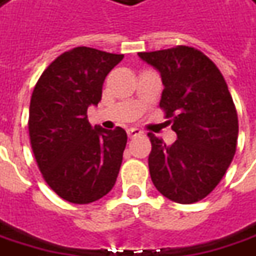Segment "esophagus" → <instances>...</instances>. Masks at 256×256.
Returning <instances> with one entry per match:
<instances>
[{
  "mask_svg": "<svg viewBox=\"0 0 256 256\" xmlns=\"http://www.w3.org/2000/svg\"><path fill=\"white\" fill-rule=\"evenodd\" d=\"M128 136L130 138H135V136H140V135H144V131H140V128H128Z\"/></svg>",
  "mask_w": 256,
  "mask_h": 256,
  "instance_id": "34e87169",
  "label": "esophagus"
}]
</instances>
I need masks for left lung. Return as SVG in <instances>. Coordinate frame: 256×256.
I'll return each mask as SVG.
<instances>
[{"instance_id":"1","label":"left lung","mask_w":256,"mask_h":256,"mask_svg":"<svg viewBox=\"0 0 256 256\" xmlns=\"http://www.w3.org/2000/svg\"><path fill=\"white\" fill-rule=\"evenodd\" d=\"M138 56L160 73L159 106L172 118L178 135L166 145L148 134L150 179L166 198L196 203L220 183L236 155L238 116L227 83L217 66L194 48L176 46Z\"/></svg>"}]
</instances>
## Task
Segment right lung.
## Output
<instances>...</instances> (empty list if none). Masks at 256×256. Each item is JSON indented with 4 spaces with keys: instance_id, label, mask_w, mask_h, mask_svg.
<instances>
[{
    "instance_id": "right-lung-1",
    "label": "right lung",
    "mask_w": 256,
    "mask_h": 256,
    "mask_svg": "<svg viewBox=\"0 0 256 256\" xmlns=\"http://www.w3.org/2000/svg\"><path fill=\"white\" fill-rule=\"evenodd\" d=\"M122 58L74 48L53 60L34 88L28 122L32 150L46 183L66 202L92 203L116 184L126 132L92 126L87 108L100 102L104 80Z\"/></svg>"
}]
</instances>
